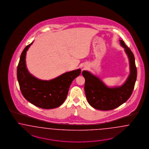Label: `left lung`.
I'll use <instances>...</instances> for the list:
<instances>
[{"label": "left lung", "instance_id": "8db88e82", "mask_svg": "<svg viewBox=\"0 0 149 149\" xmlns=\"http://www.w3.org/2000/svg\"><path fill=\"white\" fill-rule=\"evenodd\" d=\"M119 41L128 57L130 65V74L124 83L109 87L91 72L86 70L82 72L85 79L84 90L88 102L97 110L107 111L119 107L129 99L134 88L137 77L135 57L124 41Z\"/></svg>", "mask_w": 149, "mask_h": 149}]
</instances>
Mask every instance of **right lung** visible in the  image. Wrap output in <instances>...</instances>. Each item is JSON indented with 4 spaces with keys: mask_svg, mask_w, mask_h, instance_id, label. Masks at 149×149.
<instances>
[{
    "mask_svg": "<svg viewBox=\"0 0 149 149\" xmlns=\"http://www.w3.org/2000/svg\"><path fill=\"white\" fill-rule=\"evenodd\" d=\"M33 43L23 50L18 64L17 79L21 92L26 100L37 107H59L65 100L72 81L80 75L81 69L66 72L49 80L35 77L28 70L25 60L26 52Z\"/></svg>",
    "mask_w": 149,
    "mask_h": 149,
    "instance_id": "1",
    "label": "right lung"
}]
</instances>
